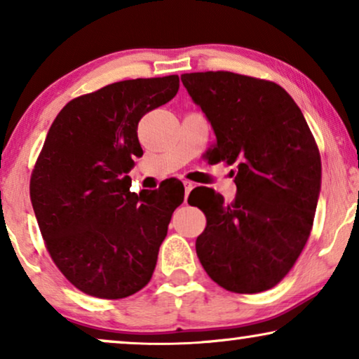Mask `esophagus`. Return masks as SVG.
<instances>
[{"label":"esophagus","mask_w":359,"mask_h":359,"mask_svg":"<svg viewBox=\"0 0 359 359\" xmlns=\"http://www.w3.org/2000/svg\"><path fill=\"white\" fill-rule=\"evenodd\" d=\"M183 184H184V199L188 201V196H189V193H191V189L194 188V184L191 183V181H184Z\"/></svg>","instance_id":"esophagus-1"}]
</instances>
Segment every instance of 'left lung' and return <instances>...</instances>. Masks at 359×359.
<instances>
[{
	"instance_id": "left-lung-1",
	"label": "left lung",
	"mask_w": 359,
	"mask_h": 359,
	"mask_svg": "<svg viewBox=\"0 0 359 359\" xmlns=\"http://www.w3.org/2000/svg\"><path fill=\"white\" fill-rule=\"evenodd\" d=\"M181 81L214 129L209 161L238 170L230 204L209 188L198 194L201 204L191 199L208 220L196 253L227 291H268L291 271L311 235L322 180L316 139L276 83L232 72L184 73Z\"/></svg>"
}]
</instances>
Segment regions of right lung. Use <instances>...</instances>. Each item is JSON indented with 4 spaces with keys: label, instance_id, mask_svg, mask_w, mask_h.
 Returning a JSON list of instances; mask_svg holds the SVG:
<instances>
[{
    "label": "right lung",
    "instance_id": "right-lung-1",
    "mask_svg": "<svg viewBox=\"0 0 359 359\" xmlns=\"http://www.w3.org/2000/svg\"><path fill=\"white\" fill-rule=\"evenodd\" d=\"M178 75L117 81L72 100L50 126L31 175L47 252L88 296L122 299L154 274L184 188L130 193L142 116L173 100Z\"/></svg>",
    "mask_w": 359,
    "mask_h": 359
}]
</instances>
